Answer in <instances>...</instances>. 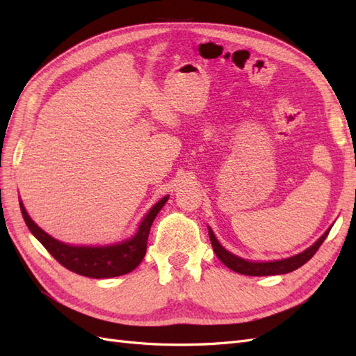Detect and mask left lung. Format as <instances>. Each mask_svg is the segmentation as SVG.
<instances>
[{
	"label": "left lung",
	"mask_w": 356,
	"mask_h": 356,
	"mask_svg": "<svg viewBox=\"0 0 356 356\" xmlns=\"http://www.w3.org/2000/svg\"><path fill=\"white\" fill-rule=\"evenodd\" d=\"M331 229V228H330ZM330 229L325 232V234L314 243L313 246H310L307 250H304L296 257H291L286 259H280V261H271V262H252V261H246L241 259L236 255H232L228 250L223 249L219 241L216 240L213 231L209 229V236H210V241L213 250H215L216 257L225 264V266L240 274H246V276H274V274H285V273H291L293 270L300 268L301 266H304L314 253L318 252V249L321 248V245L323 243V240L327 238V236L330 234Z\"/></svg>",
	"instance_id": "obj_1"
}]
</instances>
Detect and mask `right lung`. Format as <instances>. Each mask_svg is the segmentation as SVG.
Masks as SVG:
<instances>
[{"instance_id": "right-lung-1", "label": "right lung", "mask_w": 356, "mask_h": 356, "mask_svg": "<svg viewBox=\"0 0 356 356\" xmlns=\"http://www.w3.org/2000/svg\"><path fill=\"white\" fill-rule=\"evenodd\" d=\"M168 197L159 200L156 204L150 209V211L140 223L137 234L127 241L118 243L113 246L104 248H85V246H70L50 237L49 234L38 228L33 219L29 218L22 202H20V211H22L24 220L29 231L33 232L35 238L42 243L46 250L52 255L60 266L67 270L82 274L86 277L94 279H107L116 277L133 271L138 264L143 261L147 248V237L154 219L165 204Z\"/></svg>"}]
</instances>
